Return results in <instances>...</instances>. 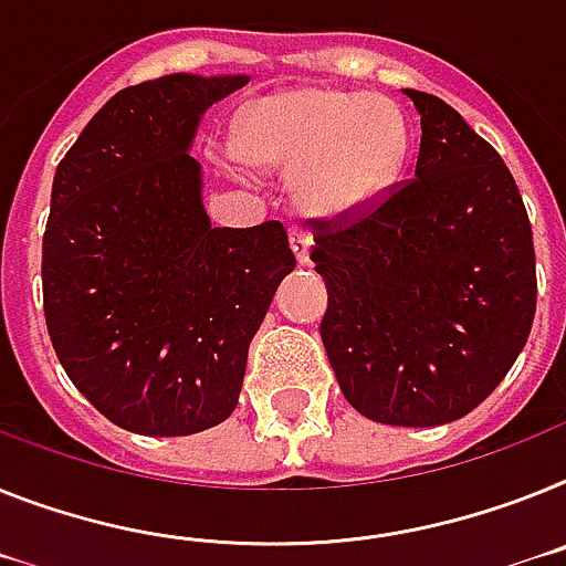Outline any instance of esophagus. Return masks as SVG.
<instances>
[{"label": "esophagus", "mask_w": 566, "mask_h": 566, "mask_svg": "<svg viewBox=\"0 0 566 566\" xmlns=\"http://www.w3.org/2000/svg\"><path fill=\"white\" fill-rule=\"evenodd\" d=\"M291 247L296 253L298 264H307L311 261V235H307L302 227H291Z\"/></svg>", "instance_id": "esophagus-1"}]
</instances>
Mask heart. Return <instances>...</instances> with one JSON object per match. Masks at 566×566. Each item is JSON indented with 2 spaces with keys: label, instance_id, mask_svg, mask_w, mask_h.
Listing matches in <instances>:
<instances>
[{
  "label": "heart",
  "instance_id": "heart-1",
  "mask_svg": "<svg viewBox=\"0 0 566 566\" xmlns=\"http://www.w3.org/2000/svg\"><path fill=\"white\" fill-rule=\"evenodd\" d=\"M239 155L261 172H293L311 216H348L391 189L406 155L400 112L374 94L291 88L247 108Z\"/></svg>",
  "mask_w": 566,
  "mask_h": 566
}]
</instances>
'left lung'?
Masks as SVG:
<instances>
[{"mask_svg":"<svg viewBox=\"0 0 566 566\" xmlns=\"http://www.w3.org/2000/svg\"><path fill=\"white\" fill-rule=\"evenodd\" d=\"M420 112L415 178L356 216L313 221L325 279L319 334L345 400L386 426H440L481 406L526 345L535 247L492 146L434 94Z\"/></svg>","mask_w":566,"mask_h":566,"instance_id":"8db88e82","label":"left lung"}]
</instances>
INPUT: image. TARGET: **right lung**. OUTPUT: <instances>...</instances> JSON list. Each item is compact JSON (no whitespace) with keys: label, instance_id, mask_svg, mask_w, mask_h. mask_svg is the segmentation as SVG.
Segmentation results:
<instances>
[{"label":"right lung","instance_id":"1","mask_svg":"<svg viewBox=\"0 0 566 566\" xmlns=\"http://www.w3.org/2000/svg\"><path fill=\"white\" fill-rule=\"evenodd\" d=\"M244 74L129 85L65 151L42 239V302L69 379L114 426L146 437L212 429L239 406L247 350L296 268L287 230L212 227L201 114Z\"/></svg>","mask_w":566,"mask_h":566}]
</instances>
